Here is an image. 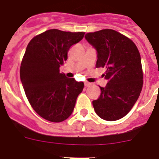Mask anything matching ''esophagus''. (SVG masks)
I'll use <instances>...</instances> for the list:
<instances>
[{
	"mask_svg": "<svg viewBox=\"0 0 159 159\" xmlns=\"http://www.w3.org/2000/svg\"><path fill=\"white\" fill-rule=\"evenodd\" d=\"M90 85H91V83L88 82V81H85V82H84V86H85V87H89Z\"/></svg>",
	"mask_w": 159,
	"mask_h": 159,
	"instance_id": "esophagus-1",
	"label": "esophagus"
}]
</instances>
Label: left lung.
I'll use <instances>...</instances> for the list:
<instances>
[{
  "mask_svg": "<svg viewBox=\"0 0 159 159\" xmlns=\"http://www.w3.org/2000/svg\"><path fill=\"white\" fill-rule=\"evenodd\" d=\"M85 39L97 51L96 68H106L108 84L92 102L96 114L106 121L125 116L139 98L143 84L141 56L134 43L111 29L88 33Z\"/></svg>",
  "mask_w": 159,
  "mask_h": 159,
  "instance_id": "left-lung-1",
  "label": "left lung"
}]
</instances>
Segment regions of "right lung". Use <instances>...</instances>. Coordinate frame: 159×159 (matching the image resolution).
I'll use <instances>...</instances> for the list:
<instances>
[{
  "mask_svg": "<svg viewBox=\"0 0 159 159\" xmlns=\"http://www.w3.org/2000/svg\"><path fill=\"white\" fill-rule=\"evenodd\" d=\"M84 32L51 29L32 38L20 68V77L29 103L44 119L61 122L71 115L84 83L60 73L68 51L84 38Z\"/></svg>",
  "mask_w": 159,
  "mask_h": 159,
  "instance_id": "1",
  "label": "right lung"
}]
</instances>
